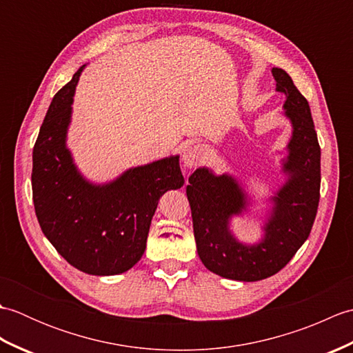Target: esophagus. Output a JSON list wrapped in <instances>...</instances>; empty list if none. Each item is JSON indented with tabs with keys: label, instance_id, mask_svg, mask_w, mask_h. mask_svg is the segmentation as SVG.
<instances>
[{
	"label": "esophagus",
	"instance_id": "obj_1",
	"mask_svg": "<svg viewBox=\"0 0 353 353\" xmlns=\"http://www.w3.org/2000/svg\"><path fill=\"white\" fill-rule=\"evenodd\" d=\"M203 154H205V150L200 144H186L182 150V163L185 165L186 168H196L197 165L203 159Z\"/></svg>",
	"mask_w": 353,
	"mask_h": 353
}]
</instances>
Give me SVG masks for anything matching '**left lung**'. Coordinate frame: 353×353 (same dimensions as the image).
Listing matches in <instances>:
<instances>
[{"label":"left lung","instance_id":"left-lung-1","mask_svg":"<svg viewBox=\"0 0 353 353\" xmlns=\"http://www.w3.org/2000/svg\"><path fill=\"white\" fill-rule=\"evenodd\" d=\"M272 74L276 91L285 95L283 115L292 132L282 159L287 181L268 200L272 208L262 224V238L245 244L232 234V216L243 215L250 206L234 176H216L200 167L186 186L199 256L209 272L232 281H262L282 270L308 239L319 208L320 145L310 104L287 72L273 68Z\"/></svg>","mask_w":353,"mask_h":353}]
</instances>
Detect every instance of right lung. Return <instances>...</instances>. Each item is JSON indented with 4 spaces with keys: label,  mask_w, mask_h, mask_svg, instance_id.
Here are the masks:
<instances>
[{
    "label": "right lung",
    "mask_w": 353,
    "mask_h": 353,
    "mask_svg": "<svg viewBox=\"0 0 353 353\" xmlns=\"http://www.w3.org/2000/svg\"><path fill=\"white\" fill-rule=\"evenodd\" d=\"M80 66L52 99L33 148L32 188L43 235L72 267L114 276L130 270L145 252L157 201L182 188L179 154L125 170L106 183L79 171L66 137Z\"/></svg>",
    "instance_id": "right-lung-1"
}]
</instances>
